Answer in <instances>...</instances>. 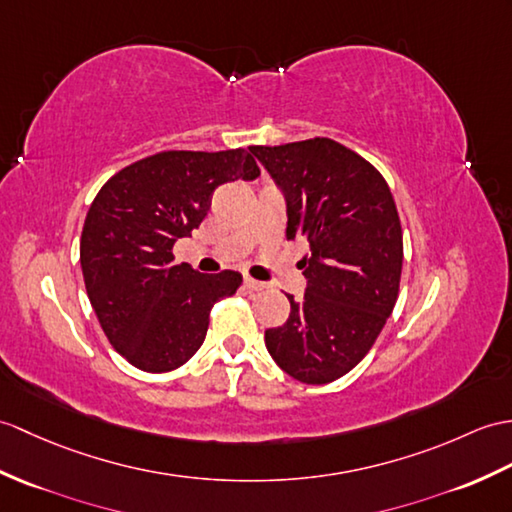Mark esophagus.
Segmentation results:
<instances>
[{
	"instance_id": "34e87169",
	"label": "esophagus",
	"mask_w": 512,
	"mask_h": 512,
	"mask_svg": "<svg viewBox=\"0 0 512 512\" xmlns=\"http://www.w3.org/2000/svg\"><path fill=\"white\" fill-rule=\"evenodd\" d=\"M244 288L251 290V292H259V290H266V283H261V281H255V279H251V277H246V279H244Z\"/></svg>"
}]
</instances>
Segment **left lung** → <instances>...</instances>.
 Listing matches in <instances>:
<instances>
[{"instance_id": "1", "label": "left lung", "mask_w": 512, "mask_h": 512, "mask_svg": "<svg viewBox=\"0 0 512 512\" xmlns=\"http://www.w3.org/2000/svg\"><path fill=\"white\" fill-rule=\"evenodd\" d=\"M288 207V240L303 242L307 288L266 329V349L303 384H329L371 351L397 303L403 235L390 187L358 152L327 137L251 146Z\"/></svg>"}]
</instances>
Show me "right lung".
Wrapping results in <instances>:
<instances>
[{"mask_svg": "<svg viewBox=\"0 0 512 512\" xmlns=\"http://www.w3.org/2000/svg\"><path fill=\"white\" fill-rule=\"evenodd\" d=\"M257 176L244 148L168 150L126 165L91 202L80 237L85 288L113 349L141 371L183 366L207 336L213 303L242 285L235 270L174 264L172 246L200 227L216 187Z\"/></svg>", "mask_w": 512, "mask_h": 512, "instance_id": "right-lung-1", "label": "right lung"}]
</instances>
